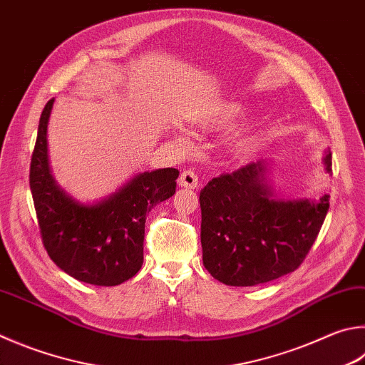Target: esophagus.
Returning a JSON list of instances; mask_svg holds the SVG:
<instances>
[{"label": "esophagus", "instance_id": "obj_1", "mask_svg": "<svg viewBox=\"0 0 365 365\" xmlns=\"http://www.w3.org/2000/svg\"><path fill=\"white\" fill-rule=\"evenodd\" d=\"M178 185L182 188H197V175L193 170H183L180 178H178Z\"/></svg>", "mask_w": 365, "mask_h": 365}]
</instances>
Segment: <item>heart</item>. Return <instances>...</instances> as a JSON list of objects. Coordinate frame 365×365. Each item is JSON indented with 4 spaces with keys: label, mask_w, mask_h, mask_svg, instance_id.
Wrapping results in <instances>:
<instances>
[{
    "label": "heart",
    "mask_w": 365,
    "mask_h": 365,
    "mask_svg": "<svg viewBox=\"0 0 365 365\" xmlns=\"http://www.w3.org/2000/svg\"><path fill=\"white\" fill-rule=\"evenodd\" d=\"M244 113H246V107H244L242 103L228 101L195 115L191 118V123L197 125V128H204V129H223L227 128V125L237 121L240 118H242ZM177 140L185 145L188 138L185 134H178ZM254 142H255V135L252 134L250 130H242L240 134L235 135L231 145H233V150L237 151V153H246V151H249L252 147H254Z\"/></svg>",
    "instance_id": "obj_1"
}]
</instances>
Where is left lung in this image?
Returning a JSON list of instances; mask_svg holds the SVG:
<instances>
[{
	"instance_id": "left-lung-1",
	"label": "left lung",
	"mask_w": 365,
	"mask_h": 365,
	"mask_svg": "<svg viewBox=\"0 0 365 365\" xmlns=\"http://www.w3.org/2000/svg\"><path fill=\"white\" fill-rule=\"evenodd\" d=\"M324 169L332 174V153ZM267 160L212 178L200 195L205 269L227 286L250 287L300 267L329 210V195L284 200L269 180Z\"/></svg>"
}]
</instances>
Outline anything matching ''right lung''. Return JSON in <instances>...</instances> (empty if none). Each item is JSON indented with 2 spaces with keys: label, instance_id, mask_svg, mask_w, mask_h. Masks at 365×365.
I'll return each instance as SVG.
<instances>
[{
  "label": "right lung",
  "instance_id": "right-lung-1",
  "mask_svg": "<svg viewBox=\"0 0 365 365\" xmlns=\"http://www.w3.org/2000/svg\"><path fill=\"white\" fill-rule=\"evenodd\" d=\"M54 98L39 118L30 165V190L38 225L51 260L75 279L118 286L134 277L143 263L147 212L174 196L178 170L138 172L113 193L81 202L61 188L48 155V124Z\"/></svg>",
  "mask_w": 365,
  "mask_h": 365
}]
</instances>
